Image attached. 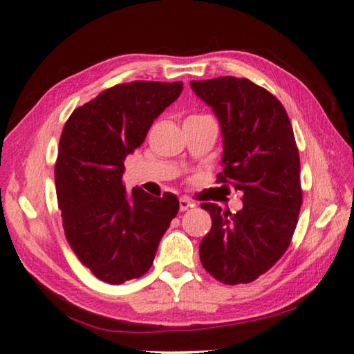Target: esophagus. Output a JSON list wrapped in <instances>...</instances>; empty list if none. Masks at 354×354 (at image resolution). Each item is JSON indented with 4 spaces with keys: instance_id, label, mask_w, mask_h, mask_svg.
<instances>
[{
    "instance_id": "1",
    "label": "esophagus",
    "mask_w": 354,
    "mask_h": 354,
    "mask_svg": "<svg viewBox=\"0 0 354 354\" xmlns=\"http://www.w3.org/2000/svg\"><path fill=\"white\" fill-rule=\"evenodd\" d=\"M178 205H180V212H187L191 207H194V203L191 202L188 197H180V199H178Z\"/></svg>"
}]
</instances>
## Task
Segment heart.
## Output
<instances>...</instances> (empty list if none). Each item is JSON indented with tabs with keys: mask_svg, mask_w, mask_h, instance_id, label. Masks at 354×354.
I'll use <instances>...</instances> for the list:
<instances>
[{
	"mask_svg": "<svg viewBox=\"0 0 354 354\" xmlns=\"http://www.w3.org/2000/svg\"><path fill=\"white\" fill-rule=\"evenodd\" d=\"M201 116H205V115H191L187 118V120H191V118H201Z\"/></svg>",
	"mask_w": 354,
	"mask_h": 354,
	"instance_id": "heart-1",
	"label": "heart"
}]
</instances>
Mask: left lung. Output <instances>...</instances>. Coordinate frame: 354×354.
<instances>
[{"label":"left lung","instance_id":"left-lung-1","mask_svg":"<svg viewBox=\"0 0 354 354\" xmlns=\"http://www.w3.org/2000/svg\"><path fill=\"white\" fill-rule=\"evenodd\" d=\"M191 88L214 110L224 135V171L216 182L243 193L236 213L202 203L213 224L201 243V261L221 283H252L284 255L299 222L303 193L294 130L283 104L249 79L191 80Z\"/></svg>","mask_w":354,"mask_h":354}]
</instances>
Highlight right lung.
I'll return each instance as SVG.
<instances>
[{"label":"right lung","mask_w":354,"mask_h":354,"mask_svg":"<svg viewBox=\"0 0 354 354\" xmlns=\"http://www.w3.org/2000/svg\"><path fill=\"white\" fill-rule=\"evenodd\" d=\"M182 90L183 82L118 84L74 110L62 130L54 167L62 225L79 261L104 283L145 275L178 212L174 194L126 193L122 174L126 155Z\"/></svg>","instance_id":"1"}]
</instances>
